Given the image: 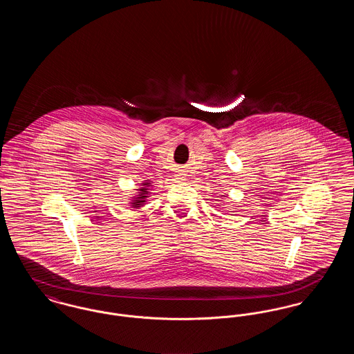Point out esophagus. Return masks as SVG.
I'll return each mask as SVG.
<instances>
[{"mask_svg": "<svg viewBox=\"0 0 354 354\" xmlns=\"http://www.w3.org/2000/svg\"><path fill=\"white\" fill-rule=\"evenodd\" d=\"M176 176H178V178H176V179H178V182H185V174H178V175H176Z\"/></svg>", "mask_w": 354, "mask_h": 354, "instance_id": "esophagus-1", "label": "esophagus"}]
</instances>
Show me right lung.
<instances>
[{
    "label": "right lung",
    "instance_id": "right-lung-1",
    "mask_svg": "<svg viewBox=\"0 0 354 354\" xmlns=\"http://www.w3.org/2000/svg\"><path fill=\"white\" fill-rule=\"evenodd\" d=\"M142 187H139L136 191V194L134 195V198H131V201L129 202V204L131 205V208H140L143 207L146 202H147V198L150 195V191H151V180H145L143 183H140Z\"/></svg>",
    "mask_w": 354,
    "mask_h": 354
}]
</instances>
